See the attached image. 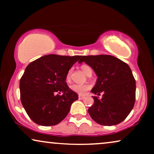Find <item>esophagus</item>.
<instances>
[{"mask_svg":"<svg viewBox=\"0 0 154 154\" xmlns=\"http://www.w3.org/2000/svg\"><path fill=\"white\" fill-rule=\"evenodd\" d=\"M79 98L80 100H83V99L85 98V96L84 95H79Z\"/></svg>","mask_w":154,"mask_h":154,"instance_id":"34e87169","label":"esophagus"}]
</instances>
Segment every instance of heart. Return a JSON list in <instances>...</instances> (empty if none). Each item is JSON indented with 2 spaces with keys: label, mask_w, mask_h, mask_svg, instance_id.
Here are the masks:
<instances>
[{
  "label": "heart",
  "mask_w": 154,
  "mask_h": 154,
  "mask_svg": "<svg viewBox=\"0 0 154 154\" xmlns=\"http://www.w3.org/2000/svg\"><path fill=\"white\" fill-rule=\"evenodd\" d=\"M81 69L83 71V72L85 73L86 75H88L91 73L92 74V69L90 68V66H88V65L83 64L81 66ZM71 70L68 71L66 75V81L67 82L70 81L71 80ZM91 88V86L89 84H73L70 86L71 90L72 91L76 92L78 94H84L88 90H89Z\"/></svg>",
  "instance_id": "heart-1"
}]
</instances>
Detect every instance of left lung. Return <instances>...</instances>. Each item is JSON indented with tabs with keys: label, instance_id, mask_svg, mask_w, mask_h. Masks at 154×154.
Masks as SVG:
<instances>
[{
	"label": "left lung",
	"instance_id": "left-lung-1",
	"mask_svg": "<svg viewBox=\"0 0 154 154\" xmlns=\"http://www.w3.org/2000/svg\"><path fill=\"white\" fill-rule=\"evenodd\" d=\"M85 62L97 75L91 92L102 99L92 97L94 104L88 113L96 123L115 125L124 121L135 102L136 83L129 66L115 57L107 54L82 57L79 64Z\"/></svg>",
	"mask_w": 154,
	"mask_h": 154
}]
</instances>
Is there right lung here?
I'll use <instances>...</instances> for the list:
<instances>
[{
    "label": "right lung",
    "instance_id": "add662e5",
    "mask_svg": "<svg viewBox=\"0 0 154 154\" xmlns=\"http://www.w3.org/2000/svg\"><path fill=\"white\" fill-rule=\"evenodd\" d=\"M81 56L48 54L31 62L20 82V99L29 118L38 125H55L79 99L69 89L66 75ZM62 92V96L56 93Z\"/></svg>",
    "mask_w": 154,
    "mask_h": 154
}]
</instances>
